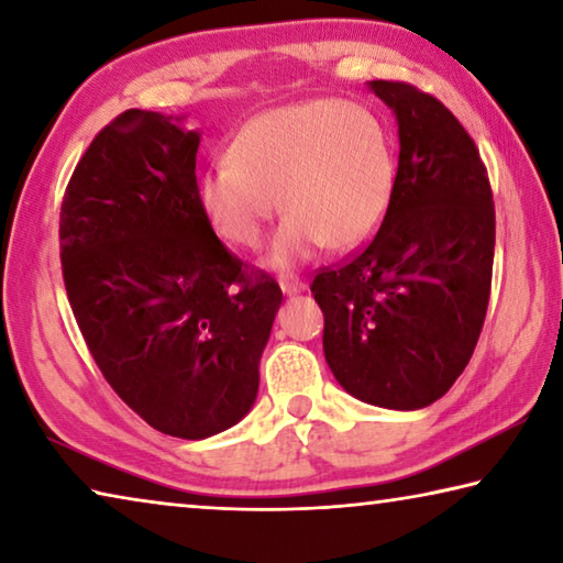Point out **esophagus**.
<instances>
[{
    "instance_id": "esophagus-1",
    "label": "esophagus",
    "mask_w": 563,
    "mask_h": 563,
    "mask_svg": "<svg viewBox=\"0 0 563 563\" xmlns=\"http://www.w3.org/2000/svg\"><path fill=\"white\" fill-rule=\"evenodd\" d=\"M305 288H308V285H305L300 278H280V290L285 295H298Z\"/></svg>"
}]
</instances>
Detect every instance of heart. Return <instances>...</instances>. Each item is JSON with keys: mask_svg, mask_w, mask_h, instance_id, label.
I'll return each mask as SVG.
<instances>
[{"mask_svg": "<svg viewBox=\"0 0 563 563\" xmlns=\"http://www.w3.org/2000/svg\"><path fill=\"white\" fill-rule=\"evenodd\" d=\"M393 139L373 111L342 99L268 109L235 133L231 154L198 178L196 196L225 243L258 247L275 213L283 223L271 265L290 271L322 245L352 251L377 231L393 201Z\"/></svg>", "mask_w": 563, "mask_h": 563, "instance_id": "b5f03b06", "label": "heart"}]
</instances>
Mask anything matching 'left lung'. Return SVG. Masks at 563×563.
Masks as SVG:
<instances>
[{
    "instance_id": "8db88e82",
    "label": "left lung",
    "mask_w": 563,
    "mask_h": 563,
    "mask_svg": "<svg viewBox=\"0 0 563 563\" xmlns=\"http://www.w3.org/2000/svg\"><path fill=\"white\" fill-rule=\"evenodd\" d=\"M393 109V201L365 251L316 275L322 350L345 393L422 409L450 393L479 340L494 263V201L479 151L430 93L367 81Z\"/></svg>"
}]
</instances>
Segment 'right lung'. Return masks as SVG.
I'll use <instances>...</instances> for the list:
<instances>
[{"label": "right lung", "mask_w": 563, "mask_h": 563, "mask_svg": "<svg viewBox=\"0 0 563 563\" xmlns=\"http://www.w3.org/2000/svg\"><path fill=\"white\" fill-rule=\"evenodd\" d=\"M184 119H113L74 168L59 243L74 318L107 383L154 430L206 440L251 412L283 292L216 238L196 196L201 131Z\"/></svg>", "instance_id": "add662e5"}]
</instances>
